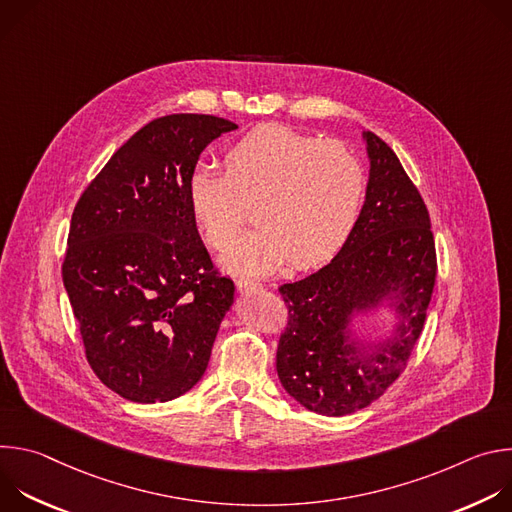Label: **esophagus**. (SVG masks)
Returning a JSON list of instances; mask_svg holds the SVG:
<instances>
[{"mask_svg": "<svg viewBox=\"0 0 512 512\" xmlns=\"http://www.w3.org/2000/svg\"><path fill=\"white\" fill-rule=\"evenodd\" d=\"M259 289H263V285L257 283V281H249V279L237 281V291H239V294H251V291H259Z\"/></svg>", "mask_w": 512, "mask_h": 512, "instance_id": "1", "label": "esophagus"}]
</instances>
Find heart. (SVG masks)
Instances as JSON below:
<instances>
[{
  "instance_id": "b5f03b06",
  "label": "heart",
  "mask_w": 512,
  "mask_h": 512,
  "mask_svg": "<svg viewBox=\"0 0 512 512\" xmlns=\"http://www.w3.org/2000/svg\"><path fill=\"white\" fill-rule=\"evenodd\" d=\"M186 198L214 249L233 243L253 204L257 227L221 257V267L261 277L285 261L296 269L322 265L344 247L362 208L364 172L342 143L261 125L227 152L225 172L194 168Z\"/></svg>"
}]
</instances>
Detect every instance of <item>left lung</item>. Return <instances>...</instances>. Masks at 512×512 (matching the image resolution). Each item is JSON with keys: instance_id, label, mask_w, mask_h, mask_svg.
<instances>
[{"instance_id": "1", "label": "left lung", "mask_w": 512, "mask_h": 512, "mask_svg": "<svg viewBox=\"0 0 512 512\" xmlns=\"http://www.w3.org/2000/svg\"><path fill=\"white\" fill-rule=\"evenodd\" d=\"M369 182L358 221L336 257L279 287L289 308L277 377L302 407L340 417L369 407L403 373L435 283L427 208L399 158L362 129ZM384 318L368 336L366 324Z\"/></svg>"}]
</instances>
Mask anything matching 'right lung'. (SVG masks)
<instances>
[{
	"mask_svg": "<svg viewBox=\"0 0 512 512\" xmlns=\"http://www.w3.org/2000/svg\"><path fill=\"white\" fill-rule=\"evenodd\" d=\"M233 129L212 115L154 119L72 212L62 281L91 369L127 401L166 403L190 391L235 302V283L212 269L186 198L202 150Z\"/></svg>",
	"mask_w": 512,
	"mask_h": 512,
	"instance_id": "right-lung-1",
	"label": "right lung"
}]
</instances>
